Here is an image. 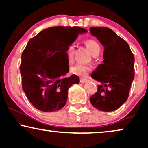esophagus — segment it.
Instances as JSON below:
<instances>
[{
  "instance_id": "34e87169",
  "label": "esophagus",
  "mask_w": 148,
  "mask_h": 148,
  "mask_svg": "<svg viewBox=\"0 0 148 148\" xmlns=\"http://www.w3.org/2000/svg\"><path fill=\"white\" fill-rule=\"evenodd\" d=\"M88 80L86 79H80V82L82 83V84H85L86 82H87Z\"/></svg>"
}]
</instances>
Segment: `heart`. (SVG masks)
Instances as JSON below:
<instances>
[{
    "instance_id": "heart-1",
    "label": "heart",
    "mask_w": 148,
    "mask_h": 148,
    "mask_svg": "<svg viewBox=\"0 0 148 148\" xmlns=\"http://www.w3.org/2000/svg\"><path fill=\"white\" fill-rule=\"evenodd\" d=\"M85 45L87 47L90 52L92 56L98 55L99 53L100 50H101V47L97 42L95 41L93 39H88V40H85ZM74 45H71L69 46L66 51V55H67V59L68 60H72L73 57H74ZM90 68L89 66L85 65L83 64H76L75 65L72 66L71 68V71L74 74L79 76H86L89 73Z\"/></svg>"
}]
</instances>
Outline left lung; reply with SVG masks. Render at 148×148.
Here are the masks:
<instances>
[{
	"label": "left lung",
	"instance_id": "obj_1",
	"mask_svg": "<svg viewBox=\"0 0 148 148\" xmlns=\"http://www.w3.org/2000/svg\"><path fill=\"white\" fill-rule=\"evenodd\" d=\"M90 31L104 47L103 63L91 74L100 84L97 85V92L90 97V101L99 111H113L128 98L134 79V54L127 42L110 28H90Z\"/></svg>",
	"mask_w": 148,
	"mask_h": 148
}]
</instances>
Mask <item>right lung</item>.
I'll return each instance as SVG.
<instances>
[{
  "label": "right lung",
  "instance_id": "right-lung-1",
  "mask_svg": "<svg viewBox=\"0 0 148 148\" xmlns=\"http://www.w3.org/2000/svg\"><path fill=\"white\" fill-rule=\"evenodd\" d=\"M87 32L80 27L54 26L29 40L21 55L22 88L38 110L56 111L66 104L68 89L79 83L75 74L64 78L69 72L66 51L79 34Z\"/></svg>",
  "mask_w": 148,
  "mask_h": 148
}]
</instances>
